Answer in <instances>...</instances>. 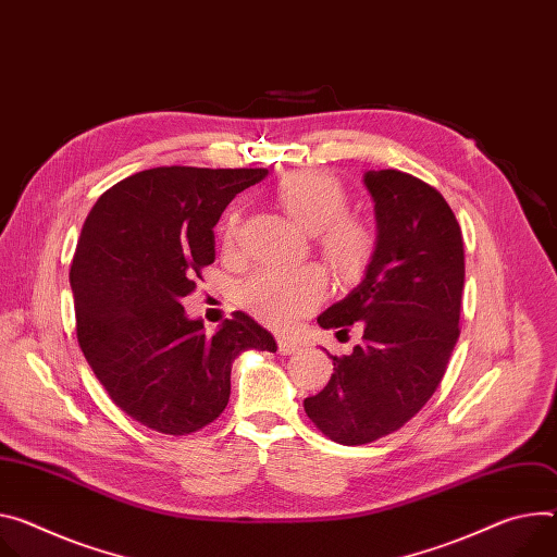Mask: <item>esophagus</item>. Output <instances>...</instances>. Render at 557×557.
I'll return each mask as SVG.
<instances>
[{
    "instance_id": "obj_1",
    "label": "esophagus",
    "mask_w": 557,
    "mask_h": 557,
    "mask_svg": "<svg viewBox=\"0 0 557 557\" xmlns=\"http://www.w3.org/2000/svg\"><path fill=\"white\" fill-rule=\"evenodd\" d=\"M277 348H280L282 356H290V352L301 350V344L295 342V339H288V337H280V339H277Z\"/></svg>"
}]
</instances>
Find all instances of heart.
<instances>
[{
    "mask_svg": "<svg viewBox=\"0 0 557 557\" xmlns=\"http://www.w3.org/2000/svg\"><path fill=\"white\" fill-rule=\"evenodd\" d=\"M282 211L305 231L315 233L324 262L337 280L356 282L364 275L375 256L373 228L348 215V195L329 173L295 171L282 177L273 190ZM239 211L233 207L222 222V242L235 244ZM326 290L322 269L307 267H264L252 273L239 288L242 305L262 322L286 329L307 315Z\"/></svg>",
    "mask_w": 557,
    "mask_h": 557,
    "instance_id": "obj_1",
    "label": "heart"
}]
</instances>
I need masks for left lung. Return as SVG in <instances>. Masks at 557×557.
Masks as SVG:
<instances>
[{
  "label": "left lung",
  "instance_id": "1",
  "mask_svg": "<svg viewBox=\"0 0 557 557\" xmlns=\"http://www.w3.org/2000/svg\"><path fill=\"white\" fill-rule=\"evenodd\" d=\"M377 246L362 282L320 318L362 326V342L333 358L329 384L305 399L311 422L356 446L407 424L440 386L460 337L465 242L446 199L401 171H367Z\"/></svg>",
  "mask_w": 557,
  "mask_h": 557
}]
</instances>
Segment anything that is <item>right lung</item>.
Segmentation results:
<instances>
[{
  "label": "right lung",
  "instance_id": "right-lung-1",
  "mask_svg": "<svg viewBox=\"0 0 557 557\" xmlns=\"http://www.w3.org/2000/svg\"><path fill=\"white\" fill-rule=\"evenodd\" d=\"M267 169L160 166L95 201L75 248L71 288L77 342L97 380L139 424L186 435L226 409L239 352L277 350L273 335L233 313L207 335L182 297L215 262L213 226Z\"/></svg>",
  "mask_w": 557,
  "mask_h": 557
}]
</instances>
